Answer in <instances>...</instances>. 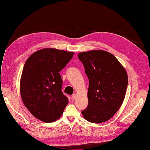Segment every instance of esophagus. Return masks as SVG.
<instances>
[{
	"label": "esophagus",
	"instance_id": "1",
	"mask_svg": "<svg viewBox=\"0 0 150 150\" xmlns=\"http://www.w3.org/2000/svg\"><path fill=\"white\" fill-rule=\"evenodd\" d=\"M76 96H77V95L76 94H72V99H75L76 98Z\"/></svg>",
	"mask_w": 150,
	"mask_h": 150
}]
</instances>
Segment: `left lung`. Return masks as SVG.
<instances>
[{
	"instance_id": "8db88e82",
	"label": "left lung",
	"mask_w": 150,
	"mask_h": 150,
	"mask_svg": "<svg viewBox=\"0 0 150 150\" xmlns=\"http://www.w3.org/2000/svg\"><path fill=\"white\" fill-rule=\"evenodd\" d=\"M78 57L89 79L88 105L81 113L93 123L107 121L123 103L128 82L126 69L114 55L103 50L81 52Z\"/></svg>"
}]
</instances>
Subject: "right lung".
<instances>
[{"instance_id": "right-lung-1", "label": "right lung", "mask_w": 150, "mask_h": 150, "mask_svg": "<svg viewBox=\"0 0 150 150\" xmlns=\"http://www.w3.org/2000/svg\"><path fill=\"white\" fill-rule=\"evenodd\" d=\"M73 52L45 48L27 59L20 81L22 101L36 118L45 122L57 120L68 104L61 88L59 72L73 57Z\"/></svg>"}]
</instances>
